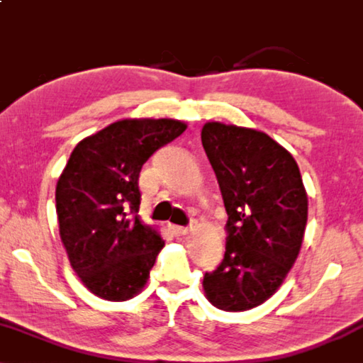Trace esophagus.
Returning <instances> with one entry per match:
<instances>
[{"label":"esophagus","mask_w":363,"mask_h":363,"mask_svg":"<svg viewBox=\"0 0 363 363\" xmlns=\"http://www.w3.org/2000/svg\"><path fill=\"white\" fill-rule=\"evenodd\" d=\"M169 228H170V232L174 233L175 237H185V235H188V233H189V228H186V227H180V225H169Z\"/></svg>","instance_id":"1"}]
</instances>
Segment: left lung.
<instances>
[{"label":"left lung","instance_id":"8db88e82","mask_svg":"<svg viewBox=\"0 0 363 363\" xmlns=\"http://www.w3.org/2000/svg\"><path fill=\"white\" fill-rule=\"evenodd\" d=\"M201 141L228 216L224 261L204 274V295L219 310H252L277 292L302 248V175L286 147L253 128L208 121Z\"/></svg>","mask_w":363,"mask_h":363}]
</instances>
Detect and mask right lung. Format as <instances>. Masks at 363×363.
Returning <instances> with one entry per match:
<instances>
[{
    "instance_id": "obj_1",
    "label": "right lung",
    "mask_w": 363,
    "mask_h": 363,
    "mask_svg": "<svg viewBox=\"0 0 363 363\" xmlns=\"http://www.w3.org/2000/svg\"><path fill=\"white\" fill-rule=\"evenodd\" d=\"M186 126L172 118L118 120L71 152L55 191L60 238L71 267L97 297L125 302L147 284L165 242L136 214L139 172Z\"/></svg>"
}]
</instances>
